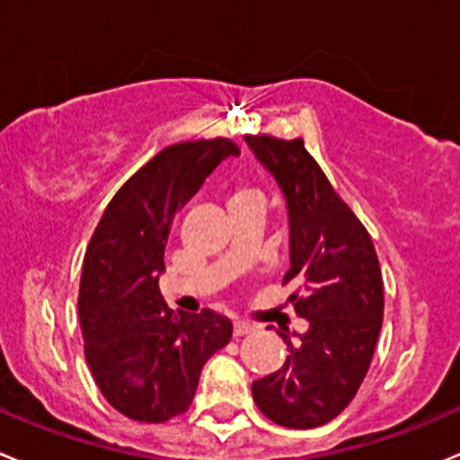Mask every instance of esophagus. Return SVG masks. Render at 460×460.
<instances>
[{
	"instance_id": "esophagus-1",
	"label": "esophagus",
	"mask_w": 460,
	"mask_h": 460,
	"mask_svg": "<svg viewBox=\"0 0 460 460\" xmlns=\"http://www.w3.org/2000/svg\"><path fill=\"white\" fill-rule=\"evenodd\" d=\"M253 325L252 323H244V321H234V337H244V334L253 332Z\"/></svg>"
}]
</instances>
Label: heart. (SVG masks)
Returning a JSON list of instances; mask_svg holds the SVG:
<instances>
[{
    "label": "heart",
    "instance_id": "b5f03b06",
    "mask_svg": "<svg viewBox=\"0 0 460 460\" xmlns=\"http://www.w3.org/2000/svg\"><path fill=\"white\" fill-rule=\"evenodd\" d=\"M244 204H262L261 190L249 184H235L229 190V208L244 207Z\"/></svg>",
    "mask_w": 460,
    "mask_h": 460
}]
</instances>
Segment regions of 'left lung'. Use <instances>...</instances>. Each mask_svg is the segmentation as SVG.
Returning a JSON list of instances; mask_svg holds the SVG:
<instances>
[{
	"label": "left lung",
	"mask_w": 460,
	"mask_h": 460,
	"mask_svg": "<svg viewBox=\"0 0 460 460\" xmlns=\"http://www.w3.org/2000/svg\"><path fill=\"white\" fill-rule=\"evenodd\" d=\"M283 190L289 225V270L283 283L303 334H283V368L252 385L258 409L276 425L312 429L349 407L358 394L382 330L385 285L376 247L341 202L303 139L244 137Z\"/></svg>",
	"instance_id": "obj_1"
}]
</instances>
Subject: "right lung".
Wrapping results in <instances>:
<instances>
[{
  "label": "right lung",
  "instance_id": "add662e5",
  "mask_svg": "<svg viewBox=\"0 0 460 460\" xmlns=\"http://www.w3.org/2000/svg\"><path fill=\"white\" fill-rule=\"evenodd\" d=\"M240 148L229 139L164 148L111 198L87 244L78 316L98 389L123 416L166 422L190 407L199 373L234 325L213 310L172 312L159 294L177 211Z\"/></svg>",
  "mask_w": 460,
  "mask_h": 460
}]
</instances>
